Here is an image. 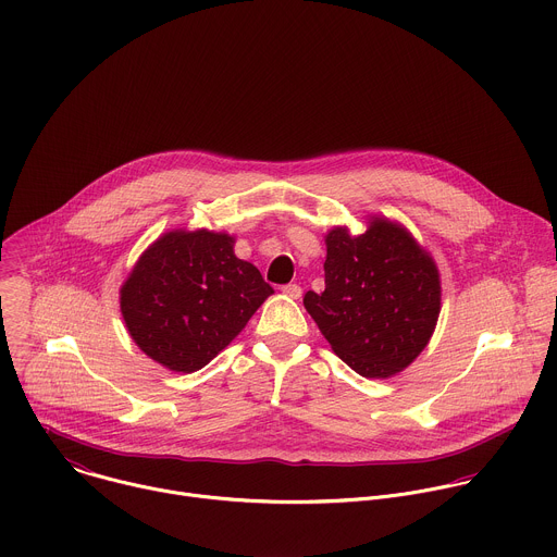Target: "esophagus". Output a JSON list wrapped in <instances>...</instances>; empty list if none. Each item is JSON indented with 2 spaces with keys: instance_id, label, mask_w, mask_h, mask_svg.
Masks as SVG:
<instances>
[{
  "instance_id": "esophagus-1",
  "label": "esophagus",
  "mask_w": 557,
  "mask_h": 557,
  "mask_svg": "<svg viewBox=\"0 0 557 557\" xmlns=\"http://www.w3.org/2000/svg\"><path fill=\"white\" fill-rule=\"evenodd\" d=\"M282 293L290 299H299L301 297V286L299 284H286V286H282Z\"/></svg>"
}]
</instances>
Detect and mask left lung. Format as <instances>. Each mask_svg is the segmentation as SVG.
Instances as JSON below:
<instances>
[{
  "label": "left lung",
  "instance_id": "left-lung-1",
  "mask_svg": "<svg viewBox=\"0 0 557 557\" xmlns=\"http://www.w3.org/2000/svg\"><path fill=\"white\" fill-rule=\"evenodd\" d=\"M325 245V290H308L306 310L334 354L362 377L404 371L436 330V262L404 225L380 216L360 236L330 230Z\"/></svg>",
  "mask_w": 557,
  "mask_h": 557
}]
</instances>
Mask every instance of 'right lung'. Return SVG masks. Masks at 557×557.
<instances>
[{
	"mask_svg": "<svg viewBox=\"0 0 557 557\" xmlns=\"http://www.w3.org/2000/svg\"><path fill=\"white\" fill-rule=\"evenodd\" d=\"M119 295L140 351L175 373H193L240 334L273 288L236 258L230 234L173 230L145 249Z\"/></svg>",
	"mask_w": 557,
	"mask_h": 557,
	"instance_id": "right-lung-1",
	"label": "right lung"
}]
</instances>
